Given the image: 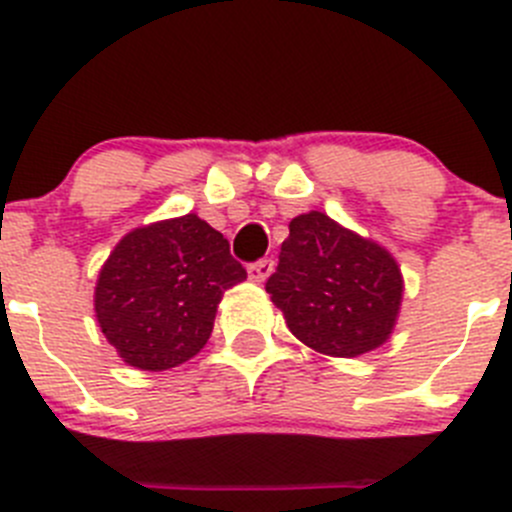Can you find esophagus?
Segmentation results:
<instances>
[{
  "label": "esophagus",
  "mask_w": 512,
  "mask_h": 512,
  "mask_svg": "<svg viewBox=\"0 0 512 512\" xmlns=\"http://www.w3.org/2000/svg\"><path fill=\"white\" fill-rule=\"evenodd\" d=\"M271 271H274V261L261 259L256 261V264L248 266V279L256 281V284H264V281L271 276Z\"/></svg>",
  "instance_id": "1"
}]
</instances>
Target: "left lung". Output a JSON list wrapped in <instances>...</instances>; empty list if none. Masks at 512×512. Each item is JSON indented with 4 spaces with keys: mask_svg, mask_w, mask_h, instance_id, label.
<instances>
[{
    "mask_svg": "<svg viewBox=\"0 0 512 512\" xmlns=\"http://www.w3.org/2000/svg\"><path fill=\"white\" fill-rule=\"evenodd\" d=\"M402 289L387 248L319 211L289 223L279 266L266 281L291 334L329 357H359L382 347L397 321Z\"/></svg>",
    "mask_w": 512,
    "mask_h": 512,
    "instance_id": "8db88e82",
    "label": "left lung"
}]
</instances>
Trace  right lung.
<instances>
[{
    "label": "right lung",
    "mask_w": 512,
    "mask_h": 512,
    "mask_svg": "<svg viewBox=\"0 0 512 512\" xmlns=\"http://www.w3.org/2000/svg\"><path fill=\"white\" fill-rule=\"evenodd\" d=\"M246 269L206 221L188 216L135 228L115 246L95 286V314L125 364L178 367L206 347L223 291Z\"/></svg>",
    "instance_id": "1"
}]
</instances>
